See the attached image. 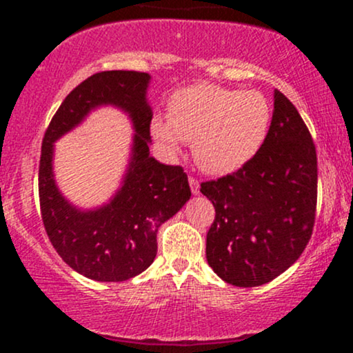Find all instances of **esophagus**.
<instances>
[{
	"label": "esophagus",
	"mask_w": 353,
	"mask_h": 353,
	"mask_svg": "<svg viewBox=\"0 0 353 353\" xmlns=\"http://www.w3.org/2000/svg\"><path fill=\"white\" fill-rule=\"evenodd\" d=\"M189 185H190V190H192V194H199L201 192L199 181H197L196 177H192V176L189 177Z\"/></svg>",
	"instance_id": "34e87169"
}]
</instances>
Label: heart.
I'll list each match as a JSON object with an SVG mask.
<instances>
[{"mask_svg": "<svg viewBox=\"0 0 353 353\" xmlns=\"http://www.w3.org/2000/svg\"><path fill=\"white\" fill-rule=\"evenodd\" d=\"M270 123L272 106L261 92L197 83L174 92L169 117H156L152 132L172 149L192 141L194 157L204 171L230 174L259 152Z\"/></svg>", "mask_w": 353, "mask_h": 353, "instance_id": "1", "label": "heart"}]
</instances>
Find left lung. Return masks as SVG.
Returning a JSON list of instances; mask_svg holds the SVG:
<instances>
[{
    "instance_id": "obj_1",
    "label": "left lung",
    "mask_w": 353,
    "mask_h": 353,
    "mask_svg": "<svg viewBox=\"0 0 353 353\" xmlns=\"http://www.w3.org/2000/svg\"><path fill=\"white\" fill-rule=\"evenodd\" d=\"M214 204L205 257L222 281H274L309 244L317 209V152L299 111L279 89L265 143L239 171L205 181Z\"/></svg>"
}]
</instances>
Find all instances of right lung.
<instances>
[{"mask_svg":"<svg viewBox=\"0 0 353 353\" xmlns=\"http://www.w3.org/2000/svg\"><path fill=\"white\" fill-rule=\"evenodd\" d=\"M151 76L139 71H103L89 76L64 98L43 137L39 208L48 237L64 262L98 282H123L144 272L157 254V229L190 197L188 174L149 156L152 111L145 101ZM112 103L135 124L133 157L123 188L108 206L79 211L55 188L52 143L91 108Z\"/></svg>","mask_w":353,"mask_h":353,"instance_id":"right-lung-1","label":"right lung"}]
</instances>
